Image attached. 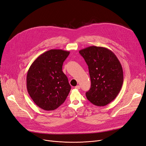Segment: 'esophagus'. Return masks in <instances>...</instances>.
I'll return each mask as SVG.
<instances>
[{
  "mask_svg": "<svg viewBox=\"0 0 146 146\" xmlns=\"http://www.w3.org/2000/svg\"><path fill=\"white\" fill-rule=\"evenodd\" d=\"M80 88V85H77V86H75V89H77V90H79Z\"/></svg>",
  "mask_w": 146,
  "mask_h": 146,
  "instance_id": "esophagus-1",
  "label": "esophagus"
}]
</instances>
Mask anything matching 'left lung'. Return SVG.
Returning <instances> with one entry per match:
<instances>
[{
    "mask_svg": "<svg viewBox=\"0 0 146 146\" xmlns=\"http://www.w3.org/2000/svg\"><path fill=\"white\" fill-rule=\"evenodd\" d=\"M88 66L91 78L87 99L94 105L104 106L117 96L123 84V74L120 61L111 50L91 46L79 50Z\"/></svg>",
    "mask_w": 146,
    "mask_h": 146,
    "instance_id": "obj_1",
    "label": "left lung"
}]
</instances>
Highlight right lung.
Wrapping results in <instances>:
<instances>
[{
    "instance_id": "add662e5",
    "label": "right lung",
    "mask_w": 146,
    "mask_h": 146,
    "mask_svg": "<svg viewBox=\"0 0 146 146\" xmlns=\"http://www.w3.org/2000/svg\"><path fill=\"white\" fill-rule=\"evenodd\" d=\"M70 54L62 49H50L42 54L30 66L27 74V89L35 103L43 110L57 109L71 90L62 67Z\"/></svg>"
}]
</instances>
